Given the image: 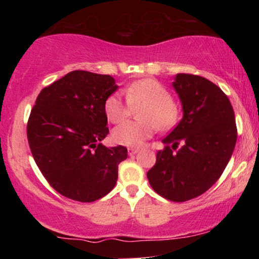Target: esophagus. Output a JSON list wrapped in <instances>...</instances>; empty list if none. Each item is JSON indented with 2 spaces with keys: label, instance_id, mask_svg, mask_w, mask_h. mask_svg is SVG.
Returning a JSON list of instances; mask_svg holds the SVG:
<instances>
[{
  "label": "esophagus",
  "instance_id": "esophagus-1",
  "mask_svg": "<svg viewBox=\"0 0 259 259\" xmlns=\"http://www.w3.org/2000/svg\"><path fill=\"white\" fill-rule=\"evenodd\" d=\"M127 152H129L130 156H133V154H135V153H138V152H139V148L130 147V148H127Z\"/></svg>",
  "mask_w": 259,
  "mask_h": 259
}]
</instances>
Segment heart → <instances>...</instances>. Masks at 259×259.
Returning <instances> with one entry per match:
<instances>
[{
    "label": "heart",
    "mask_w": 259,
    "mask_h": 259,
    "mask_svg": "<svg viewBox=\"0 0 259 259\" xmlns=\"http://www.w3.org/2000/svg\"><path fill=\"white\" fill-rule=\"evenodd\" d=\"M126 101L118 92L109 95L105 101L106 117L111 123H121L138 109L140 121H125L115 127L112 139L115 144L127 147L141 146L153 135L156 127L168 132L180 119V106L171 99L170 91L154 79H141L125 88Z\"/></svg>",
    "instance_id": "obj_1"
}]
</instances>
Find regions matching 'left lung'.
Wrapping results in <instances>:
<instances>
[{
	"label": "left lung",
	"instance_id": "left-lung-1",
	"mask_svg": "<svg viewBox=\"0 0 259 259\" xmlns=\"http://www.w3.org/2000/svg\"><path fill=\"white\" fill-rule=\"evenodd\" d=\"M173 86L184 117L163 139L165 147L157 152L147 178L162 197L185 202L204 194L221 178L234 152L237 129L230 101L212 81L181 73ZM179 143L183 146L178 149Z\"/></svg>",
	"mask_w": 259,
	"mask_h": 259
}]
</instances>
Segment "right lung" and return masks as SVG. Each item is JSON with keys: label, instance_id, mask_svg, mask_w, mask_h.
<instances>
[{"label": "right lung", "instance_id": "add662e5", "mask_svg": "<svg viewBox=\"0 0 259 259\" xmlns=\"http://www.w3.org/2000/svg\"><path fill=\"white\" fill-rule=\"evenodd\" d=\"M117 89L111 75L74 70L38 94L26 126L29 147L45 179L64 197L94 202L117 183L126 147L99 144L109 133L105 101Z\"/></svg>", "mask_w": 259, "mask_h": 259}]
</instances>
